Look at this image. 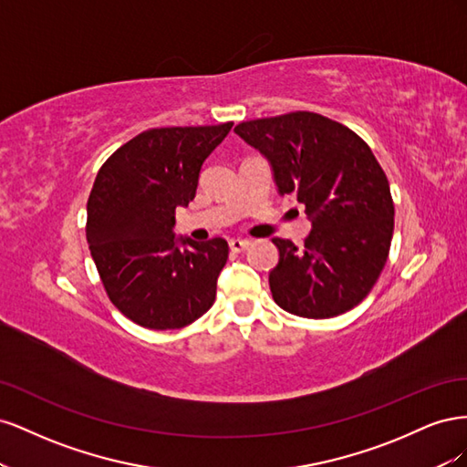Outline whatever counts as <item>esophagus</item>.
I'll return each mask as SVG.
<instances>
[{
    "mask_svg": "<svg viewBox=\"0 0 467 467\" xmlns=\"http://www.w3.org/2000/svg\"><path fill=\"white\" fill-rule=\"evenodd\" d=\"M249 247V239H239V237H234L230 239V249L239 253V251H245Z\"/></svg>",
    "mask_w": 467,
    "mask_h": 467,
    "instance_id": "1",
    "label": "esophagus"
}]
</instances>
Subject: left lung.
<instances>
[{
    "mask_svg": "<svg viewBox=\"0 0 467 467\" xmlns=\"http://www.w3.org/2000/svg\"><path fill=\"white\" fill-rule=\"evenodd\" d=\"M234 130L271 165L278 194L294 192L312 220L304 249L273 239L275 302L307 319L348 312L376 285L393 235L389 182L372 150L347 126L307 110Z\"/></svg>",
    "mask_w": 467,
    "mask_h": 467,
    "instance_id": "8db88e82",
    "label": "left lung"
}]
</instances>
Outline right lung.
Wrapping results in <instances>:
<instances>
[{"label": "right lung", "instance_id": "1", "mask_svg": "<svg viewBox=\"0 0 467 467\" xmlns=\"http://www.w3.org/2000/svg\"><path fill=\"white\" fill-rule=\"evenodd\" d=\"M232 126L151 129L99 169L88 201L91 257L110 302L142 327L181 329L214 304L228 242L175 235V208L194 199L202 163Z\"/></svg>", "mask_w": 467, "mask_h": 467}]
</instances>
